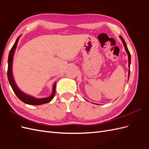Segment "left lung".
Returning a JSON list of instances; mask_svg holds the SVG:
<instances>
[{
  "label": "left lung",
  "instance_id": "left-lung-1",
  "mask_svg": "<svg viewBox=\"0 0 149 149\" xmlns=\"http://www.w3.org/2000/svg\"><path fill=\"white\" fill-rule=\"evenodd\" d=\"M120 38L121 39L122 42H123V45H124V46L126 52H127V55H128V59H129V73H128V74H129V76H128V80H129V75H130V60H131V57H130V52H129V49H128L127 47V45H126V43H125V41H124V38H123V37H122L121 36H120Z\"/></svg>",
  "mask_w": 149,
  "mask_h": 149
}]
</instances>
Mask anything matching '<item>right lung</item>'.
Wrapping results in <instances>:
<instances>
[{
	"instance_id": "add662e5",
	"label": "right lung",
	"mask_w": 149,
	"mask_h": 149,
	"mask_svg": "<svg viewBox=\"0 0 149 149\" xmlns=\"http://www.w3.org/2000/svg\"><path fill=\"white\" fill-rule=\"evenodd\" d=\"M20 35L19 37L17 38L16 40V41L13 45V47H12L9 55H8V70H7V77L8 81H9V83L11 86V87L13 89V92L15 93L16 94V96L18 97V98L19 99L20 101L22 102H24V103L28 104L30 105H41L43 104H45L48 103L49 102H50L53 98L54 97V96L56 92V83L53 84V90H52V93L51 94V96H49L48 97L45 98H35L31 96L28 95V94H25L24 93L22 92L21 90L17 87V84H15V82L14 81V79H13V74H12V63H13V55H14V53L15 51V49L17 48V45L18 42H19V38L20 37Z\"/></svg>"
}]
</instances>
